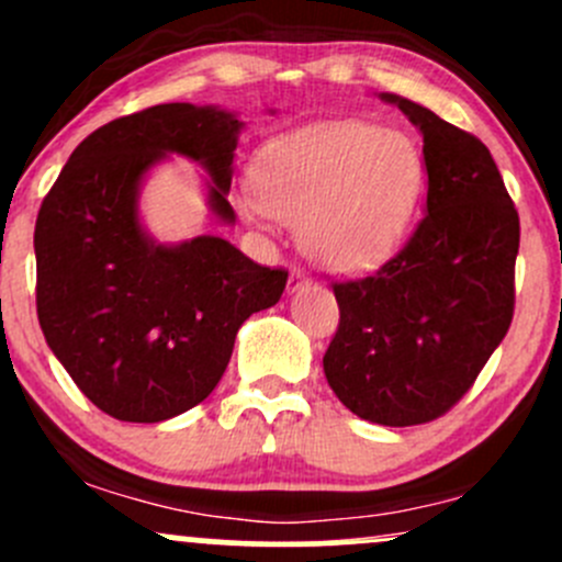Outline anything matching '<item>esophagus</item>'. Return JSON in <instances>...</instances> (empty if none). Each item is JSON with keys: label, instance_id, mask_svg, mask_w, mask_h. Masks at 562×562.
Returning a JSON list of instances; mask_svg holds the SVG:
<instances>
[{"label": "esophagus", "instance_id": "1", "mask_svg": "<svg viewBox=\"0 0 562 562\" xmlns=\"http://www.w3.org/2000/svg\"><path fill=\"white\" fill-rule=\"evenodd\" d=\"M306 285H310V274H306V271L301 269V266H293V269H291V282H288V288H291V293L304 291Z\"/></svg>", "mask_w": 562, "mask_h": 562}]
</instances>
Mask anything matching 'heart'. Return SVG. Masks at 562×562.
Masks as SVG:
<instances>
[{"mask_svg": "<svg viewBox=\"0 0 562 562\" xmlns=\"http://www.w3.org/2000/svg\"><path fill=\"white\" fill-rule=\"evenodd\" d=\"M250 221L299 226L301 245L334 271H358L398 250L420 206L425 156L404 132L363 121L317 123L269 142L252 164Z\"/></svg>", "mask_w": 562, "mask_h": 562, "instance_id": "b5f03b06", "label": "heart"}]
</instances>
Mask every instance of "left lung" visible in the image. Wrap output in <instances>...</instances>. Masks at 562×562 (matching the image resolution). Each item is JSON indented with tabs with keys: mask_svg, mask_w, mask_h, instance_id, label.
<instances>
[{
	"mask_svg": "<svg viewBox=\"0 0 562 562\" xmlns=\"http://www.w3.org/2000/svg\"><path fill=\"white\" fill-rule=\"evenodd\" d=\"M420 128L428 202L415 234L369 277L334 282L339 328L323 369L363 420L423 425L450 412L515 317L519 215L474 134L395 93Z\"/></svg>",
	"mask_w": 562,
	"mask_h": 562,
	"instance_id": "left-lung-1",
	"label": "left lung"
}]
</instances>
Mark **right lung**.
Segmentation results:
<instances>
[{
    "label": "right lung",
    "mask_w": 562,
    "mask_h": 562,
    "mask_svg": "<svg viewBox=\"0 0 562 562\" xmlns=\"http://www.w3.org/2000/svg\"><path fill=\"white\" fill-rule=\"evenodd\" d=\"M239 128L234 112L186 102L115 117L75 147L40 206V328L82 395L115 420L161 423L202 404L241 323L285 291V269L221 236L158 245L139 223L142 177L172 153L202 164L210 210L234 223Z\"/></svg>",
    "instance_id": "1"
}]
</instances>
